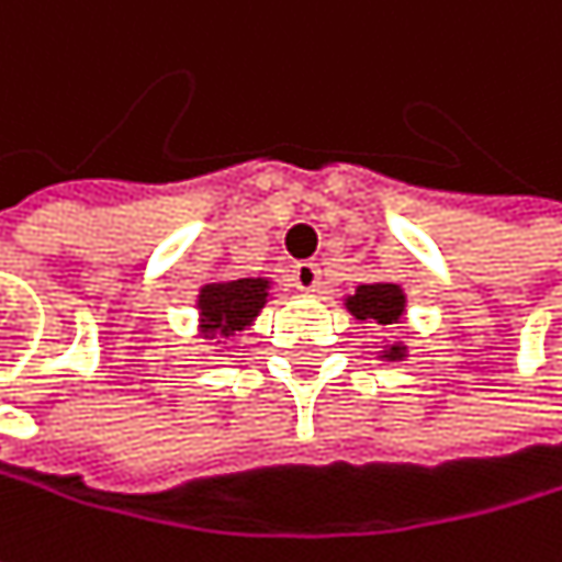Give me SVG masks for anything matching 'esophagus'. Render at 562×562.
<instances>
[{"instance_id": "esophagus-1", "label": "esophagus", "mask_w": 562, "mask_h": 562, "mask_svg": "<svg viewBox=\"0 0 562 562\" xmlns=\"http://www.w3.org/2000/svg\"><path fill=\"white\" fill-rule=\"evenodd\" d=\"M292 282H295V289H299V292H315V289H318V282H322V270H318V263H312V260L295 263V267H292Z\"/></svg>"}]
</instances>
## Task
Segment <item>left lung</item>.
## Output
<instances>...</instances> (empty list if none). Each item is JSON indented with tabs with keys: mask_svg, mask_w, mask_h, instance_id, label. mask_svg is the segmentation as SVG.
I'll list each match as a JSON object with an SVG mask.
<instances>
[{
	"mask_svg": "<svg viewBox=\"0 0 562 562\" xmlns=\"http://www.w3.org/2000/svg\"><path fill=\"white\" fill-rule=\"evenodd\" d=\"M344 308L357 318V322H376L383 328H395L405 322V308H408V295L398 282H363L357 285V292L344 295ZM408 357V344L405 340H383L380 360L385 363H402Z\"/></svg>",
	"mask_w": 562,
	"mask_h": 562,
	"instance_id": "obj_1",
	"label": "left lung"
}]
</instances>
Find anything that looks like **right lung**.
<instances>
[{"mask_svg":"<svg viewBox=\"0 0 562 562\" xmlns=\"http://www.w3.org/2000/svg\"><path fill=\"white\" fill-rule=\"evenodd\" d=\"M270 289H273V282L267 277H244V280L218 277V280L202 282L199 295H195L199 337L225 347V340L247 331L257 322L263 305L273 299ZM215 353H225V350H215Z\"/></svg>","mask_w":562,"mask_h":562,"instance_id":"1","label":"right lung"}]
</instances>
